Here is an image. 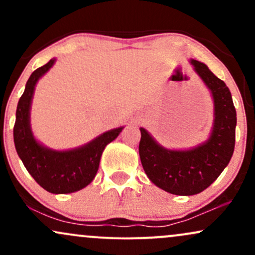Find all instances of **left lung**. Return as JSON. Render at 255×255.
<instances>
[{
	"instance_id": "obj_1",
	"label": "left lung",
	"mask_w": 255,
	"mask_h": 255,
	"mask_svg": "<svg viewBox=\"0 0 255 255\" xmlns=\"http://www.w3.org/2000/svg\"><path fill=\"white\" fill-rule=\"evenodd\" d=\"M191 62L213 97L215 124L209 140L192 150H166L140 128L139 154L146 175L157 187L176 195H194L211 186L230 162L235 147L236 110L229 89L206 64Z\"/></svg>"
}]
</instances>
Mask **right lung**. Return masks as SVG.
Returning <instances> with one entry per match:
<instances>
[{"label": "right lung", "mask_w": 255, "mask_h": 255, "mask_svg": "<svg viewBox=\"0 0 255 255\" xmlns=\"http://www.w3.org/2000/svg\"><path fill=\"white\" fill-rule=\"evenodd\" d=\"M55 58L36 69L26 83L16 108L14 144L20 159L36 182L54 194L77 192L91 183L98 171L102 152L115 140L124 127L111 129L87 145L69 151H54L36 141L30 127V108L34 86L52 64Z\"/></svg>", "instance_id": "1"}]
</instances>
